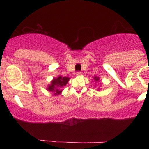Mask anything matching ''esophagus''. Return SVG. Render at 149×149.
Segmentation results:
<instances>
[{
	"label": "esophagus",
	"instance_id": "obj_1",
	"mask_svg": "<svg viewBox=\"0 0 149 149\" xmlns=\"http://www.w3.org/2000/svg\"><path fill=\"white\" fill-rule=\"evenodd\" d=\"M76 74H77V75H81V74H82V72H77Z\"/></svg>",
	"mask_w": 149,
	"mask_h": 149
}]
</instances>
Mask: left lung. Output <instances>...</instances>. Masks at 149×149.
Masks as SVG:
<instances>
[{
  "label": "left lung",
  "instance_id": "1",
  "mask_svg": "<svg viewBox=\"0 0 149 149\" xmlns=\"http://www.w3.org/2000/svg\"><path fill=\"white\" fill-rule=\"evenodd\" d=\"M94 79H95V80L96 81H98V80H99V78H98V77H94Z\"/></svg>",
  "mask_w": 149,
  "mask_h": 149
}]
</instances>
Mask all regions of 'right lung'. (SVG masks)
I'll use <instances>...</instances> for the list:
<instances>
[{"instance_id": "right-lung-1", "label": "right lung", "mask_w": 149, "mask_h": 149, "mask_svg": "<svg viewBox=\"0 0 149 149\" xmlns=\"http://www.w3.org/2000/svg\"><path fill=\"white\" fill-rule=\"evenodd\" d=\"M69 79L70 78L68 77H61V76L57 78H54L51 82V85L48 87V89L51 92H54V95L60 94L62 92L61 89L66 85Z\"/></svg>"}]
</instances>
